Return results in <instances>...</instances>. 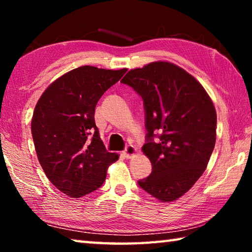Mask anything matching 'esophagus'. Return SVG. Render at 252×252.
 Returning <instances> with one entry per match:
<instances>
[{
  "mask_svg": "<svg viewBox=\"0 0 252 252\" xmlns=\"http://www.w3.org/2000/svg\"><path fill=\"white\" fill-rule=\"evenodd\" d=\"M135 153H136V149L133 146H127L126 148V150L123 151V156H125V158H126V159H130V158L133 157Z\"/></svg>",
  "mask_w": 252,
  "mask_h": 252,
  "instance_id": "obj_1",
  "label": "esophagus"
}]
</instances>
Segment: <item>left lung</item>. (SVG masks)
Instances as JSON below:
<instances>
[{
  "mask_svg": "<svg viewBox=\"0 0 252 252\" xmlns=\"http://www.w3.org/2000/svg\"><path fill=\"white\" fill-rule=\"evenodd\" d=\"M121 82L143 100L142 151L152 172L138 185L162 202L177 200L202 176L215 149L217 113L210 96L192 75L170 62L131 70Z\"/></svg>",
  "mask_w": 252,
  "mask_h": 252,
  "instance_id": "1",
  "label": "left lung"
}]
</instances>
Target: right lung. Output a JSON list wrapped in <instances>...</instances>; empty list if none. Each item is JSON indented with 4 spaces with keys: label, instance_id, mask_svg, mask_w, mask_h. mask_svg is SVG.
<instances>
[{
    "label": "right lung",
    "instance_id": "1",
    "mask_svg": "<svg viewBox=\"0 0 252 252\" xmlns=\"http://www.w3.org/2000/svg\"><path fill=\"white\" fill-rule=\"evenodd\" d=\"M126 72L80 66L51 83L37 101L31 123L37 159L49 180L69 197L99 189L118 160L100 139L94 112L100 97Z\"/></svg>",
    "mask_w": 252,
    "mask_h": 252
}]
</instances>
